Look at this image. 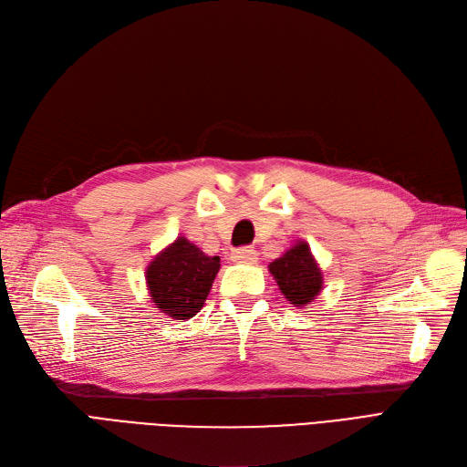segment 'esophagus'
Returning a JSON list of instances; mask_svg holds the SVG:
<instances>
[{
	"instance_id": "obj_1",
	"label": "esophagus",
	"mask_w": 467,
	"mask_h": 467,
	"mask_svg": "<svg viewBox=\"0 0 467 467\" xmlns=\"http://www.w3.org/2000/svg\"><path fill=\"white\" fill-rule=\"evenodd\" d=\"M256 251L253 247H239L232 251V260L237 265H254L256 263Z\"/></svg>"
}]
</instances>
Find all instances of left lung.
I'll use <instances>...</instances> for the list:
<instances>
[{
    "mask_svg": "<svg viewBox=\"0 0 467 467\" xmlns=\"http://www.w3.org/2000/svg\"><path fill=\"white\" fill-rule=\"evenodd\" d=\"M268 270L277 282L279 291L295 306L310 305L322 291V270L314 260L306 241H296L285 254L268 265Z\"/></svg>",
    "mask_w": 467,
    "mask_h": 467,
    "instance_id": "left-lung-1",
    "label": "left lung"
}]
</instances>
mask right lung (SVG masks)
<instances>
[{"label":"right lung","instance_id":"1","mask_svg":"<svg viewBox=\"0 0 467 467\" xmlns=\"http://www.w3.org/2000/svg\"><path fill=\"white\" fill-rule=\"evenodd\" d=\"M218 270L220 256L204 254L178 237L149 263L145 282L159 310L174 320H190L207 301Z\"/></svg>","mask_w":467,"mask_h":467}]
</instances>
